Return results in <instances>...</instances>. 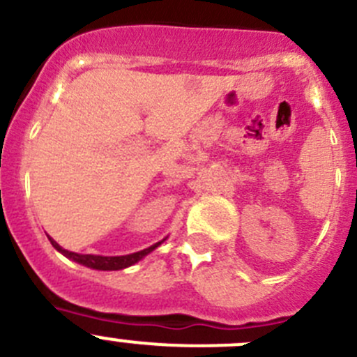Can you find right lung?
Returning a JSON list of instances; mask_svg holds the SVG:
<instances>
[{"instance_id":"obj_1","label":"right lung","mask_w":357,"mask_h":357,"mask_svg":"<svg viewBox=\"0 0 357 357\" xmlns=\"http://www.w3.org/2000/svg\"><path fill=\"white\" fill-rule=\"evenodd\" d=\"M48 241H50V244L54 245V248L57 249L59 252H62L66 258L73 259V261L79 263V265H85V266H89V268H96V271H122V268H127V266L137 263L141 258H144L146 255H150V252L153 251L155 248H158V245H160L162 242L165 241V238H164V241L157 242V244L150 245V248L143 249V251H137V252H132V255H126V256L78 255V252H73V251H68V249H62L61 245H59L57 242H55L52 237H48Z\"/></svg>"}]
</instances>
